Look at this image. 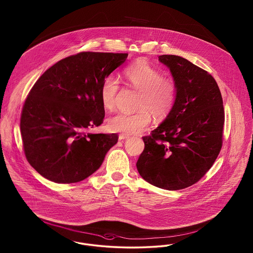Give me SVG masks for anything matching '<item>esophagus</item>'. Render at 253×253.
<instances>
[{
  "mask_svg": "<svg viewBox=\"0 0 253 253\" xmlns=\"http://www.w3.org/2000/svg\"><path fill=\"white\" fill-rule=\"evenodd\" d=\"M128 138H129V135H128V134H123V133H122V134L119 135V139H120V140H124V139H128Z\"/></svg>",
  "mask_w": 253,
  "mask_h": 253,
  "instance_id": "1",
  "label": "esophagus"
}]
</instances>
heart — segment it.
I'll list each match as a JSON object with an SVG mask.
<instances>
[{
	"instance_id": "b5f03b06",
	"label": "heart",
	"mask_w": 253,
	"mask_h": 253,
	"mask_svg": "<svg viewBox=\"0 0 253 253\" xmlns=\"http://www.w3.org/2000/svg\"><path fill=\"white\" fill-rule=\"evenodd\" d=\"M125 78L133 88L139 91L136 113H117L110 117L107 127L112 132L132 134L142 132L152 121L150 111L158 118H164L172 108L176 96L174 83L151 66L147 61L139 60L126 68ZM120 90L117 78L107 76L100 86V100L107 110L114 108Z\"/></svg>"
}]
</instances>
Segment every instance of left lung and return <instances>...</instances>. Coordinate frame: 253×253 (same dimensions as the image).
<instances>
[{"label": "left lung", "mask_w": 253, "mask_h": 253, "mask_svg": "<svg viewBox=\"0 0 253 253\" xmlns=\"http://www.w3.org/2000/svg\"><path fill=\"white\" fill-rule=\"evenodd\" d=\"M158 60L171 74L176 96L166 119L143 137L136 168L150 184L177 191L200 180L220 153L223 99L213 77L191 61L175 55Z\"/></svg>", "instance_id": "8db88e82"}]
</instances>
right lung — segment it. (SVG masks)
Wrapping results in <instances>:
<instances>
[{
  "instance_id": "add662e5",
  "label": "right lung",
  "mask_w": 253,
  "mask_h": 253,
  "mask_svg": "<svg viewBox=\"0 0 253 253\" xmlns=\"http://www.w3.org/2000/svg\"><path fill=\"white\" fill-rule=\"evenodd\" d=\"M128 54L82 52L43 73L24 102L21 133L29 164L44 178L70 184L101 166L117 133H86L105 115L100 100L103 80Z\"/></svg>"
}]
</instances>
